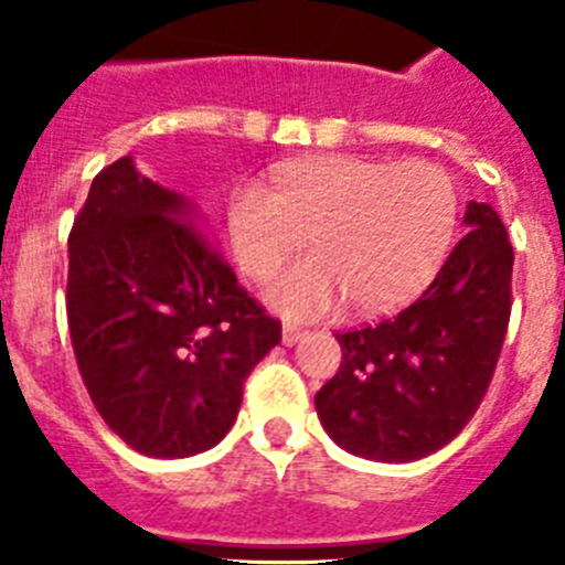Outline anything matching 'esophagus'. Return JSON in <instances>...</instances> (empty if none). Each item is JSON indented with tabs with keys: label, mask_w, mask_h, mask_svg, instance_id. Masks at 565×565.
Returning a JSON list of instances; mask_svg holds the SVG:
<instances>
[{
	"label": "esophagus",
	"mask_w": 565,
	"mask_h": 565,
	"mask_svg": "<svg viewBox=\"0 0 565 565\" xmlns=\"http://www.w3.org/2000/svg\"><path fill=\"white\" fill-rule=\"evenodd\" d=\"M303 334H307V331L298 329V326L284 323V329H281V342L289 348V345H295V342H298V340H303Z\"/></svg>",
	"instance_id": "esophagus-1"
}]
</instances>
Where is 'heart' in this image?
I'll return each mask as SVG.
<instances>
[{
    "instance_id": "heart-1",
    "label": "heart",
    "mask_w": 565,
    "mask_h": 565,
    "mask_svg": "<svg viewBox=\"0 0 565 565\" xmlns=\"http://www.w3.org/2000/svg\"><path fill=\"white\" fill-rule=\"evenodd\" d=\"M276 189L242 186L228 203L236 265L265 281L303 245V262L270 284L267 300L292 320L404 307L429 284L449 250L457 198L431 161L320 156L273 175Z\"/></svg>"
}]
</instances>
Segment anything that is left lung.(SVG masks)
<instances>
[{
	"label": "left lung",
	"mask_w": 565,
	"mask_h": 565,
	"mask_svg": "<svg viewBox=\"0 0 565 565\" xmlns=\"http://www.w3.org/2000/svg\"><path fill=\"white\" fill-rule=\"evenodd\" d=\"M466 236L415 303L337 334L340 371L315 395L331 440L373 462L435 455L471 420L510 320L513 247L488 203H468Z\"/></svg>",
	"instance_id": "obj_1"
}]
</instances>
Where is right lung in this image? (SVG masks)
<instances>
[{
  "instance_id": "1",
  "label": "right lung",
  "mask_w": 565,
  "mask_h": 565,
  "mask_svg": "<svg viewBox=\"0 0 565 565\" xmlns=\"http://www.w3.org/2000/svg\"><path fill=\"white\" fill-rule=\"evenodd\" d=\"M66 315L97 413L156 460L214 449L245 379L281 342L198 205L141 175L134 156L94 178L68 234Z\"/></svg>"
}]
</instances>
